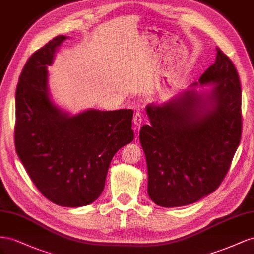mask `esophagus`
Here are the masks:
<instances>
[{"mask_svg":"<svg viewBox=\"0 0 254 254\" xmlns=\"http://www.w3.org/2000/svg\"><path fill=\"white\" fill-rule=\"evenodd\" d=\"M141 122H142V116L140 113H136L134 115V118H133V123L134 126L136 127V128H139L141 126Z\"/></svg>","mask_w":254,"mask_h":254,"instance_id":"34e87169","label":"esophagus"}]
</instances>
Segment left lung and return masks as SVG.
<instances>
[{
    "instance_id": "8db88e82",
    "label": "left lung",
    "mask_w": 254,
    "mask_h": 254,
    "mask_svg": "<svg viewBox=\"0 0 254 254\" xmlns=\"http://www.w3.org/2000/svg\"><path fill=\"white\" fill-rule=\"evenodd\" d=\"M216 61L194 86L161 105L146 106L150 126L140 128L148 194L155 204L194 203L220 185L242 136V90L236 68L217 48Z\"/></svg>"
}]
</instances>
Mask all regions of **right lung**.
I'll return each mask as SVG.
<instances>
[{
  "instance_id": "obj_1",
  "label": "right lung",
  "mask_w": 254,
  "mask_h": 254,
  "mask_svg": "<svg viewBox=\"0 0 254 254\" xmlns=\"http://www.w3.org/2000/svg\"><path fill=\"white\" fill-rule=\"evenodd\" d=\"M67 36L27 60L16 90L14 144L35 186L53 203L78 207L102 193L112 158L134 139L132 110H87L71 116L51 100L48 66Z\"/></svg>"
}]
</instances>
